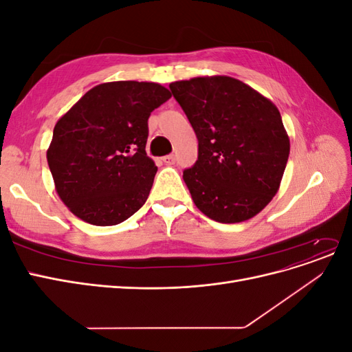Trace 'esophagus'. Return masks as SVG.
<instances>
[{
  "mask_svg": "<svg viewBox=\"0 0 352 352\" xmlns=\"http://www.w3.org/2000/svg\"><path fill=\"white\" fill-rule=\"evenodd\" d=\"M175 162H176V157L173 154H168V155L163 157V163L166 166H172V164H175Z\"/></svg>",
  "mask_w": 352,
  "mask_h": 352,
  "instance_id": "obj_1",
  "label": "esophagus"
}]
</instances>
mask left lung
<instances>
[{
	"mask_svg": "<svg viewBox=\"0 0 352 352\" xmlns=\"http://www.w3.org/2000/svg\"><path fill=\"white\" fill-rule=\"evenodd\" d=\"M198 140L197 163L184 172L194 204L219 223L250 220L278 194L289 157L278 107L230 76L168 85Z\"/></svg>",
	"mask_w": 352,
	"mask_h": 352,
	"instance_id": "1",
	"label": "left lung"
}]
</instances>
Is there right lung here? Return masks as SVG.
<instances>
[{"label":"right lung","mask_w":352,"mask_h":352,"mask_svg":"<svg viewBox=\"0 0 352 352\" xmlns=\"http://www.w3.org/2000/svg\"><path fill=\"white\" fill-rule=\"evenodd\" d=\"M172 94L160 83L119 80L89 89L54 126L47 160L66 207L95 226L129 219L150 195L148 117Z\"/></svg>","instance_id":"add662e5"}]
</instances>
